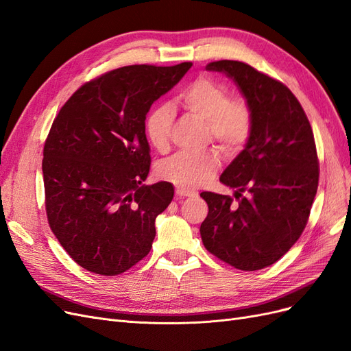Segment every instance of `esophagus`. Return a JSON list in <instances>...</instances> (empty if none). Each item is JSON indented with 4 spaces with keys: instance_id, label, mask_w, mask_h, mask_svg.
<instances>
[{
    "instance_id": "34e87169",
    "label": "esophagus",
    "mask_w": 351,
    "mask_h": 351,
    "mask_svg": "<svg viewBox=\"0 0 351 351\" xmlns=\"http://www.w3.org/2000/svg\"><path fill=\"white\" fill-rule=\"evenodd\" d=\"M176 195L178 197H192V196H195V192H192V190H187L184 187H176Z\"/></svg>"
}]
</instances>
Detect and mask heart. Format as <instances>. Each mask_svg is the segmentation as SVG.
Masks as SVG:
<instances>
[{
    "mask_svg": "<svg viewBox=\"0 0 351 351\" xmlns=\"http://www.w3.org/2000/svg\"><path fill=\"white\" fill-rule=\"evenodd\" d=\"M177 101L190 115L206 123L208 139L214 141L224 154H237L247 143L253 129L250 105L240 97L228 98V89L222 83L197 77L183 89ZM171 127L173 111L167 105H159L147 115L146 137L158 152L168 149ZM218 165L219 156L214 149L178 152L159 164L158 174L178 187L195 189L214 178Z\"/></svg>",
    "mask_w": 351,
    "mask_h": 351,
    "instance_id": "obj_1",
    "label": "heart"
}]
</instances>
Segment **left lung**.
I'll list each match as a JSON object with an SVG mask.
<instances>
[{
    "instance_id": "left-lung-1",
    "label": "left lung",
    "mask_w": 351,
    "mask_h": 351,
    "mask_svg": "<svg viewBox=\"0 0 351 351\" xmlns=\"http://www.w3.org/2000/svg\"><path fill=\"white\" fill-rule=\"evenodd\" d=\"M232 79L250 105L253 129L244 149L221 174L239 200L202 192L209 212L200 226L208 252L241 271L277 262L299 240L319 182L315 137L293 92L246 62H209ZM247 196L243 197L242 193Z\"/></svg>"
}]
</instances>
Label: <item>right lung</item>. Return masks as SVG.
<instances>
[{
  "mask_svg": "<svg viewBox=\"0 0 351 351\" xmlns=\"http://www.w3.org/2000/svg\"><path fill=\"white\" fill-rule=\"evenodd\" d=\"M190 67L141 64L105 73L74 92L52 123L42 159L47 217L86 271L112 277L149 253L155 219L171 204L174 187L143 184L151 167L145 120Z\"/></svg>",
  "mask_w": 351,
  "mask_h": 351,
  "instance_id": "right-lung-1",
  "label": "right lung"
}]
</instances>
